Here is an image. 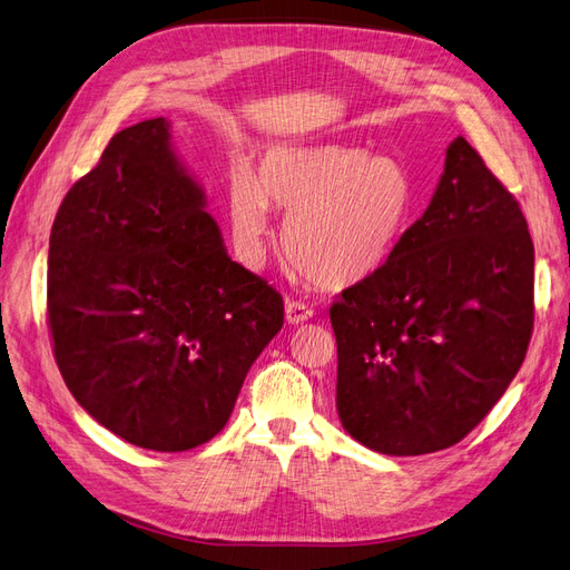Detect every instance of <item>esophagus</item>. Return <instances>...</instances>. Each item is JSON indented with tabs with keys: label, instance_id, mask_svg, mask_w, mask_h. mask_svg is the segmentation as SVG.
<instances>
[{
	"label": "esophagus",
	"instance_id": "obj_1",
	"mask_svg": "<svg viewBox=\"0 0 570 570\" xmlns=\"http://www.w3.org/2000/svg\"><path fill=\"white\" fill-rule=\"evenodd\" d=\"M314 316V308L308 306V304H304V302H287L285 304V321L289 323V325H299V323H306L308 318Z\"/></svg>",
	"mask_w": 570,
	"mask_h": 570
}]
</instances>
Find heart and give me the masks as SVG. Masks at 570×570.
I'll use <instances>...</instances> for the list:
<instances>
[{"mask_svg": "<svg viewBox=\"0 0 570 570\" xmlns=\"http://www.w3.org/2000/svg\"><path fill=\"white\" fill-rule=\"evenodd\" d=\"M228 218L237 254L262 268L273 237L271 206L289 212L287 256L308 281L342 289L371 278L404 239L416 187L406 166L387 154L350 145H273L256 170L228 178Z\"/></svg>", "mask_w": 570, "mask_h": 570, "instance_id": "obj_1", "label": "heart"}]
</instances>
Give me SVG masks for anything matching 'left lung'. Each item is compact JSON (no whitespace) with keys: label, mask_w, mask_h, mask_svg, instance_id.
Segmentation results:
<instances>
[{"label":"left lung","mask_w":570,"mask_h":570,"mask_svg":"<svg viewBox=\"0 0 570 570\" xmlns=\"http://www.w3.org/2000/svg\"><path fill=\"white\" fill-rule=\"evenodd\" d=\"M532 268L519 202L459 135L394 256L331 306L342 428L390 456L469 435L525 358Z\"/></svg>","instance_id":"1"}]
</instances>
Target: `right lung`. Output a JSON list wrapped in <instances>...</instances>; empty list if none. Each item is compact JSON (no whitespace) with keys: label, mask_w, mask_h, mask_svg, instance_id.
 I'll return each instance as SVG.
<instances>
[{"label":"right lung","mask_w":570,"mask_h":570,"mask_svg":"<svg viewBox=\"0 0 570 570\" xmlns=\"http://www.w3.org/2000/svg\"><path fill=\"white\" fill-rule=\"evenodd\" d=\"M47 266L66 387L142 450L185 452L218 435L283 327V297L228 256L166 118L116 132L68 189Z\"/></svg>","instance_id":"obj_1"}]
</instances>
